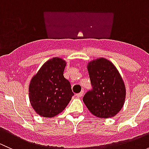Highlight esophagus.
Returning <instances> with one entry per match:
<instances>
[{"label": "esophagus", "instance_id": "esophagus-1", "mask_svg": "<svg viewBox=\"0 0 149 149\" xmlns=\"http://www.w3.org/2000/svg\"><path fill=\"white\" fill-rule=\"evenodd\" d=\"M84 93V91H81L80 93H79V94H76V97H81L82 96H83Z\"/></svg>", "mask_w": 149, "mask_h": 149}]
</instances>
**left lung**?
<instances>
[{
	"label": "left lung",
	"instance_id": "obj_1",
	"mask_svg": "<svg viewBox=\"0 0 149 149\" xmlns=\"http://www.w3.org/2000/svg\"><path fill=\"white\" fill-rule=\"evenodd\" d=\"M92 88L87 91L83 101L96 117L109 118L121 110L125 100V86L115 65L105 58L88 64Z\"/></svg>",
	"mask_w": 149,
	"mask_h": 149
}]
</instances>
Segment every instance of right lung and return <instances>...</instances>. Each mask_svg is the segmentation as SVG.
<instances>
[{
    "label": "right lung",
    "instance_id": "right-lung-1",
    "mask_svg": "<svg viewBox=\"0 0 149 149\" xmlns=\"http://www.w3.org/2000/svg\"><path fill=\"white\" fill-rule=\"evenodd\" d=\"M66 63L59 58L47 61L32 78L29 100L33 109L45 118H52L63 111L74 95L69 81L63 76Z\"/></svg>",
    "mask_w": 149,
    "mask_h": 149
}]
</instances>
